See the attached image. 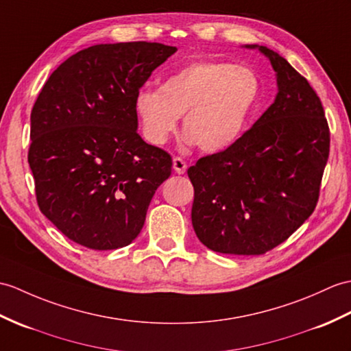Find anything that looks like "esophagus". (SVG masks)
<instances>
[{
  "label": "esophagus",
  "mask_w": 351,
  "mask_h": 351,
  "mask_svg": "<svg viewBox=\"0 0 351 351\" xmlns=\"http://www.w3.org/2000/svg\"><path fill=\"white\" fill-rule=\"evenodd\" d=\"M173 170L178 175H184L186 172V162L181 157L173 158Z\"/></svg>",
  "instance_id": "1"
}]
</instances>
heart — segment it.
I'll return each mask as SVG.
<instances>
[{
	"label": "heart",
	"mask_w": 351,
	"mask_h": 351,
	"mask_svg": "<svg viewBox=\"0 0 351 351\" xmlns=\"http://www.w3.org/2000/svg\"><path fill=\"white\" fill-rule=\"evenodd\" d=\"M262 85L247 65L195 61L178 70L160 89L136 95V113L143 137L152 145L167 142L184 115L185 142L205 152L224 151L245 132Z\"/></svg>",
	"instance_id": "1"
}]
</instances>
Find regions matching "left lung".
<instances>
[{"mask_svg": "<svg viewBox=\"0 0 351 351\" xmlns=\"http://www.w3.org/2000/svg\"><path fill=\"white\" fill-rule=\"evenodd\" d=\"M275 101L229 148L189 169L191 221L199 241L223 254L258 256L280 245L314 213L330 133L308 80L266 46Z\"/></svg>", "mask_w": 351, "mask_h": 351, "instance_id": "obj_1", "label": "left lung"}]
</instances>
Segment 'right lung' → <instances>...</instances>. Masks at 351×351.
<instances>
[{
  "label": "right lung",
  "mask_w": 351,
  "mask_h": 351,
  "mask_svg": "<svg viewBox=\"0 0 351 351\" xmlns=\"http://www.w3.org/2000/svg\"><path fill=\"white\" fill-rule=\"evenodd\" d=\"M176 51L148 42L95 45L65 60L37 97L28 151L37 203L79 245L132 243L172 173V157L136 132V95Z\"/></svg>",
  "instance_id": "right-lung-1"
}]
</instances>
